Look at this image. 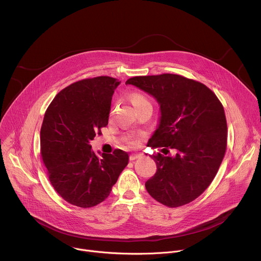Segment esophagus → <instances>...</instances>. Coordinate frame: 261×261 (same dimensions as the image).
<instances>
[{
  "mask_svg": "<svg viewBox=\"0 0 261 261\" xmlns=\"http://www.w3.org/2000/svg\"><path fill=\"white\" fill-rule=\"evenodd\" d=\"M140 157H141L140 154H132V155H130L129 159H130V161H134V160H136V159H138Z\"/></svg>",
  "mask_w": 261,
  "mask_h": 261,
  "instance_id": "esophagus-1",
  "label": "esophagus"
}]
</instances>
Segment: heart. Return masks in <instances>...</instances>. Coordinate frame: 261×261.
I'll return each mask as SVG.
<instances>
[{
  "mask_svg": "<svg viewBox=\"0 0 261 261\" xmlns=\"http://www.w3.org/2000/svg\"><path fill=\"white\" fill-rule=\"evenodd\" d=\"M129 100H130V102L132 103V105L135 108L140 106V105H142V104H144V103H150L143 95H141L139 93H132V94H130Z\"/></svg>",
  "mask_w": 261,
  "mask_h": 261,
  "instance_id": "obj_1",
  "label": "heart"
}]
</instances>
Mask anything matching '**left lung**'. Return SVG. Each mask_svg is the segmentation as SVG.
I'll return each mask as SVG.
<instances>
[{"label":"left lung","instance_id":"8db88e82","mask_svg":"<svg viewBox=\"0 0 261 261\" xmlns=\"http://www.w3.org/2000/svg\"><path fill=\"white\" fill-rule=\"evenodd\" d=\"M132 85L160 105L159 124L147 145L176 151L151 155L157 171L145 188L160 203L177 207L196 199L208 187L224 158L227 124L224 108L203 84L176 74L136 76Z\"/></svg>","mask_w":261,"mask_h":261}]
</instances>
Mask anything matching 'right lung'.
I'll list each match as a JSON object with an SVG mask.
<instances>
[{"instance_id": "right-lung-1", "label": "right lung", "mask_w": 261, "mask_h": 261, "mask_svg": "<svg viewBox=\"0 0 261 261\" xmlns=\"http://www.w3.org/2000/svg\"><path fill=\"white\" fill-rule=\"evenodd\" d=\"M120 84L109 76L74 83L45 111L41 157L53 187L73 205L87 208L105 200L128 164L126 152L116 150L99 158L90 144L108 124L111 98Z\"/></svg>"}]
</instances>
